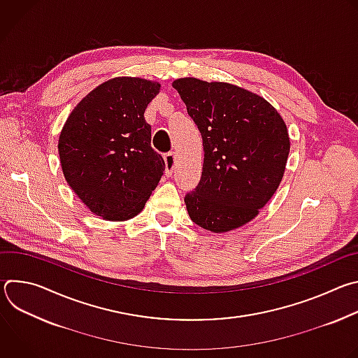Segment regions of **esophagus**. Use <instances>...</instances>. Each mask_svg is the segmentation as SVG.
<instances>
[{
    "label": "esophagus",
    "mask_w": 358,
    "mask_h": 358,
    "mask_svg": "<svg viewBox=\"0 0 358 358\" xmlns=\"http://www.w3.org/2000/svg\"><path fill=\"white\" fill-rule=\"evenodd\" d=\"M164 162H166V174L171 176L174 166H176V155L173 151H169L164 155Z\"/></svg>",
    "instance_id": "esophagus-1"
}]
</instances>
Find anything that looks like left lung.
<instances>
[{"label":"left lung","mask_w":358,"mask_h":358,"mask_svg":"<svg viewBox=\"0 0 358 358\" xmlns=\"http://www.w3.org/2000/svg\"><path fill=\"white\" fill-rule=\"evenodd\" d=\"M198 126L202 176L185 194L198 227L227 232L258 215L278 189L290 150L280 115L265 99L224 82L182 78L173 83Z\"/></svg>","instance_id":"obj_1"}]
</instances>
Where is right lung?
I'll use <instances>...</instances> for the list:
<instances>
[{
	"label": "right lung",
	"instance_id": "1",
	"mask_svg": "<svg viewBox=\"0 0 358 358\" xmlns=\"http://www.w3.org/2000/svg\"><path fill=\"white\" fill-rule=\"evenodd\" d=\"M159 90L150 80L116 78L85 96L68 117L58 145L64 176L93 214L133 218L156 189L166 163L150 144L144 112Z\"/></svg>",
	"mask_w": 358,
	"mask_h": 358
}]
</instances>
